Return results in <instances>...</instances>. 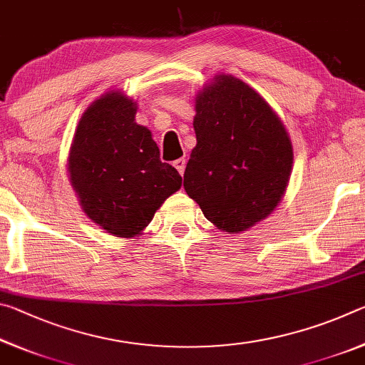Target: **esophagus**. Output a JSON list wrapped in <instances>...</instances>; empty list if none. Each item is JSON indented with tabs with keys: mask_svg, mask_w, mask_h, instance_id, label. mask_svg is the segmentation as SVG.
<instances>
[{
	"mask_svg": "<svg viewBox=\"0 0 365 365\" xmlns=\"http://www.w3.org/2000/svg\"><path fill=\"white\" fill-rule=\"evenodd\" d=\"M185 165H187V160H185L183 158L174 160V168L178 170V174H180V175H183V172H185Z\"/></svg>",
	"mask_w": 365,
	"mask_h": 365,
	"instance_id": "esophagus-1",
	"label": "esophagus"
}]
</instances>
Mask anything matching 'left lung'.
I'll return each mask as SVG.
<instances>
[{"label":"left lung","mask_w":365,"mask_h":365,"mask_svg":"<svg viewBox=\"0 0 365 365\" xmlns=\"http://www.w3.org/2000/svg\"><path fill=\"white\" fill-rule=\"evenodd\" d=\"M193 127L197 143L183 174L185 191L220 230H248L287 190L293 148L285 127L232 76H219L196 96Z\"/></svg>","instance_id":"left-lung-1"}]
</instances>
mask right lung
<instances>
[{
    "label": "right lung",
    "mask_w": 365,
    "mask_h": 365,
    "mask_svg": "<svg viewBox=\"0 0 365 365\" xmlns=\"http://www.w3.org/2000/svg\"><path fill=\"white\" fill-rule=\"evenodd\" d=\"M137 106L110 91L85 110L69 154V175L85 214L108 233L130 238L182 187L177 169L159 159Z\"/></svg>",
    "instance_id": "1"
}]
</instances>
